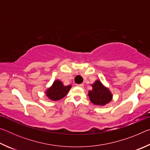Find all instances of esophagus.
Here are the masks:
<instances>
[{
  "label": "esophagus",
  "mask_w": 150,
  "mask_h": 150,
  "mask_svg": "<svg viewBox=\"0 0 150 150\" xmlns=\"http://www.w3.org/2000/svg\"><path fill=\"white\" fill-rule=\"evenodd\" d=\"M77 85V87H81V88H83V87H84V85H83V84H78Z\"/></svg>",
  "instance_id": "esophagus-1"
}]
</instances>
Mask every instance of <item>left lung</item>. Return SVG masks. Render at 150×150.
Segmentation results:
<instances>
[{"instance_id": "1", "label": "left lung", "mask_w": 150, "mask_h": 150, "mask_svg": "<svg viewBox=\"0 0 150 150\" xmlns=\"http://www.w3.org/2000/svg\"><path fill=\"white\" fill-rule=\"evenodd\" d=\"M92 86L93 89L88 92L91 102L96 105L100 106L105 105L110 102L112 99L111 93L99 81H95Z\"/></svg>"}]
</instances>
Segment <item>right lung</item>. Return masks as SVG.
<instances>
[{
	"label": "right lung",
	"instance_id": "obj_1",
	"mask_svg": "<svg viewBox=\"0 0 150 150\" xmlns=\"http://www.w3.org/2000/svg\"><path fill=\"white\" fill-rule=\"evenodd\" d=\"M71 87V85L64 86L61 81H55L52 87L46 91V95L51 100H59L67 95Z\"/></svg>",
	"mask_w": 150,
	"mask_h": 150
}]
</instances>
